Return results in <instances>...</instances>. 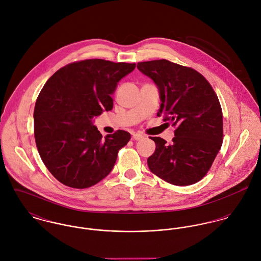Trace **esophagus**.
<instances>
[{"mask_svg": "<svg viewBox=\"0 0 261 261\" xmlns=\"http://www.w3.org/2000/svg\"><path fill=\"white\" fill-rule=\"evenodd\" d=\"M133 139H134L135 141H142V140L144 139V136L141 135V134H134V135H133Z\"/></svg>", "mask_w": 261, "mask_h": 261, "instance_id": "34e87169", "label": "esophagus"}]
</instances>
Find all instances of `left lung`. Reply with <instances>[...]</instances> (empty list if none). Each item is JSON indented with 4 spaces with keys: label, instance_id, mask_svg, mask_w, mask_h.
Segmentation results:
<instances>
[{
    "label": "left lung",
    "instance_id": "1",
    "mask_svg": "<svg viewBox=\"0 0 261 261\" xmlns=\"http://www.w3.org/2000/svg\"><path fill=\"white\" fill-rule=\"evenodd\" d=\"M137 67L160 90L162 103L156 115L176 127L170 144L149 137L155 144L148 159L149 170L176 186L199 182L223 142V116L217 94L208 80L191 67L166 59L139 62Z\"/></svg>",
    "mask_w": 261,
    "mask_h": 261
}]
</instances>
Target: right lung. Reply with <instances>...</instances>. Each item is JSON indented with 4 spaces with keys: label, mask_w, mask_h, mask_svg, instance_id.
Segmentation results:
<instances>
[{
    "label": "right lung",
    "mask_w": 261,
    "mask_h": 261,
    "mask_svg": "<svg viewBox=\"0 0 261 261\" xmlns=\"http://www.w3.org/2000/svg\"><path fill=\"white\" fill-rule=\"evenodd\" d=\"M135 68L136 63L103 59L75 61L43 86L34 109L35 142L44 165L63 185L89 188L112 172L130 135L118 129L102 138L92 117L112 111L117 82Z\"/></svg>",
    "instance_id": "right-lung-1"
}]
</instances>
